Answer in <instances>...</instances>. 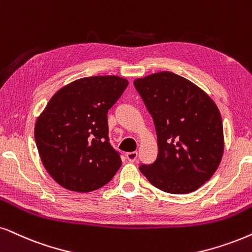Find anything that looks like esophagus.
<instances>
[{"mask_svg": "<svg viewBox=\"0 0 252 252\" xmlns=\"http://www.w3.org/2000/svg\"><path fill=\"white\" fill-rule=\"evenodd\" d=\"M137 155H138V154H137L136 151H132V152H128V154L126 155V157L129 161H131V163H132V161H135L137 159Z\"/></svg>", "mask_w": 252, "mask_h": 252, "instance_id": "1", "label": "esophagus"}]
</instances>
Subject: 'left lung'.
Returning <instances> with one entry per match:
<instances>
[{"mask_svg": "<svg viewBox=\"0 0 252 252\" xmlns=\"http://www.w3.org/2000/svg\"><path fill=\"white\" fill-rule=\"evenodd\" d=\"M133 86L154 119L158 142L157 159L139 170L164 192H194L211 179L223 155L218 107L201 88L172 72L136 79Z\"/></svg>", "mask_w": 252, "mask_h": 252, "instance_id": "1", "label": "left lung"}]
</instances>
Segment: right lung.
Wrapping results in <instances>:
<instances>
[{"mask_svg":"<svg viewBox=\"0 0 252 252\" xmlns=\"http://www.w3.org/2000/svg\"><path fill=\"white\" fill-rule=\"evenodd\" d=\"M128 84L116 75L79 79L60 88L37 119L41 163L63 189L92 192L119 171L122 160L109 143L107 114Z\"/></svg>","mask_w":252,"mask_h":252,"instance_id":"add662e5","label":"right lung"}]
</instances>
